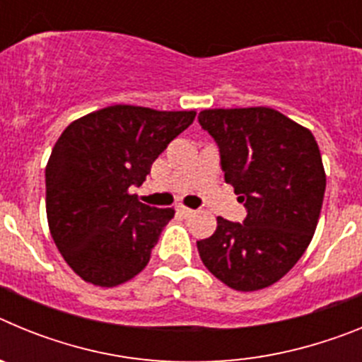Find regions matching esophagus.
Instances as JSON below:
<instances>
[{
    "label": "esophagus",
    "instance_id": "obj_1",
    "mask_svg": "<svg viewBox=\"0 0 362 362\" xmlns=\"http://www.w3.org/2000/svg\"><path fill=\"white\" fill-rule=\"evenodd\" d=\"M177 214H179V216H183V217H190L192 214H194V210L187 209V206H177Z\"/></svg>",
    "mask_w": 362,
    "mask_h": 362
}]
</instances>
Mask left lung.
<instances>
[{
  "mask_svg": "<svg viewBox=\"0 0 362 362\" xmlns=\"http://www.w3.org/2000/svg\"><path fill=\"white\" fill-rule=\"evenodd\" d=\"M197 119L248 212L243 223L217 217L216 232L197 241L201 261L238 292L267 288L292 270L317 228L326 188L317 141L268 107L209 108Z\"/></svg>",
  "mask_w": 362,
  "mask_h": 362,
  "instance_id": "1",
  "label": "left lung"
}]
</instances>
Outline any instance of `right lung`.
Returning a JSON list of instances; mask_svg holds the SVG:
<instances>
[{"label": "right lung", "instance_id": "obj_1", "mask_svg": "<svg viewBox=\"0 0 362 362\" xmlns=\"http://www.w3.org/2000/svg\"><path fill=\"white\" fill-rule=\"evenodd\" d=\"M196 110L112 105L63 130L47 168L50 235L83 281L112 288L136 277L174 209H156L130 194Z\"/></svg>", "mask_w": 362, "mask_h": 362}]
</instances>
